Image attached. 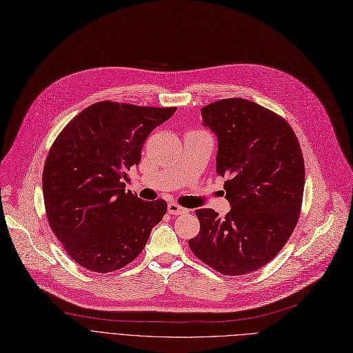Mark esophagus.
Returning <instances> with one entry per match:
<instances>
[{"instance_id": "esophagus-1", "label": "esophagus", "mask_w": 353, "mask_h": 353, "mask_svg": "<svg viewBox=\"0 0 353 353\" xmlns=\"http://www.w3.org/2000/svg\"><path fill=\"white\" fill-rule=\"evenodd\" d=\"M168 213L172 216H178V214H183L188 213V209L176 205V203H168Z\"/></svg>"}]
</instances>
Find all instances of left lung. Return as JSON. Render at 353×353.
I'll list each match as a JSON object with an SVG mask.
<instances>
[{
    "label": "left lung",
    "instance_id": "obj_1",
    "mask_svg": "<svg viewBox=\"0 0 353 353\" xmlns=\"http://www.w3.org/2000/svg\"><path fill=\"white\" fill-rule=\"evenodd\" d=\"M201 114L218 137L216 172L228 179L232 209L223 218L198 209L201 230L188 245L213 270L243 276L273 260L294 232L305 182L303 152L290 124L252 100H218Z\"/></svg>",
    "mask_w": 353,
    "mask_h": 353
}]
</instances>
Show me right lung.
<instances>
[{
    "mask_svg": "<svg viewBox=\"0 0 353 353\" xmlns=\"http://www.w3.org/2000/svg\"><path fill=\"white\" fill-rule=\"evenodd\" d=\"M175 112L99 101L58 135L43 167V201L50 229L77 264L110 273L143 252L167 202L140 199L124 179L150 132Z\"/></svg>",
    "mask_w": 353,
    "mask_h": 353,
    "instance_id": "add662e5",
    "label": "right lung"
}]
</instances>
